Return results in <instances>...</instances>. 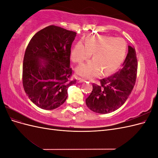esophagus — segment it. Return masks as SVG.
Masks as SVG:
<instances>
[{
  "mask_svg": "<svg viewBox=\"0 0 158 158\" xmlns=\"http://www.w3.org/2000/svg\"><path fill=\"white\" fill-rule=\"evenodd\" d=\"M84 82V80H83V79H82V78H78L77 79V82H78V83H82V82Z\"/></svg>",
  "mask_w": 158,
  "mask_h": 158,
  "instance_id": "1",
  "label": "esophagus"
}]
</instances>
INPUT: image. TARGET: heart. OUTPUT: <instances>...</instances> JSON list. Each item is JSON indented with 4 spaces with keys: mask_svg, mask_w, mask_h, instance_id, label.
Listing matches in <instances>:
<instances>
[{
    "mask_svg": "<svg viewBox=\"0 0 158 158\" xmlns=\"http://www.w3.org/2000/svg\"><path fill=\"white\" fill-rule=\"evenodd\" d=\"M127 44L123 38L107 35H89L85 40L76 43L71 51V59L79 64L88 59L93 54V60L78 66L76 73L87 79L99 75L108 74L115 71L125 59Z\"/></svg>",
    "mask_w": 158,
    "mask_h": 158,
    "instance_id": "1",
    "label": "heart"
}]
</instances>
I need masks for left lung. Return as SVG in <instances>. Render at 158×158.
<instances>
[{
    "label": "left lung",
    "mask_w": 158,
    "mask_h": 158,
    "mask_svg": "<svg viewBox=\"0 0 158 158\" xmlns=\"http://www.w3.org/2000/svg\"><path fill=\"white\" fill-rule=\"evenodd\" d=\"M137 68L135 49L128 46L123 67L109 77L100 80L99 85L93 84L92 92L85 99L88 107L100 114L111 113L121 107L135 86Z\"/></svg>",
    "instance_id": "left-lung-1"
}]
</instances>
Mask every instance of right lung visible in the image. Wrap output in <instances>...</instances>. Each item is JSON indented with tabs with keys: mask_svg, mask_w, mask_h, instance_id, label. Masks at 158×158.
<instances>
[{
	"mask_svg": "<svg viewBox=\"0 0 158 158\" xmlns=\"http://www.w3.org/2000/svg\"><path fill=\"white\" fill-rule=\"evenodd\" d=\"M76 33L56 26L38 31L28 44L23 62L22 83L27 95L43 109L52 110L67 98L70 80V56Z\"/></svg>",
	"mask_w": 158,
	"mask_h": 158,
	"instance_id": "1",
	"label": "right lung"
}]
</instances>
